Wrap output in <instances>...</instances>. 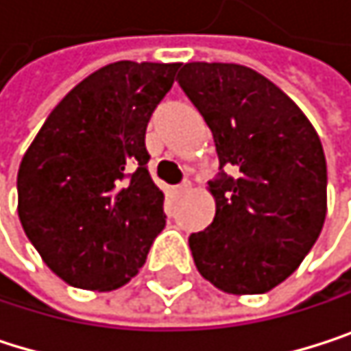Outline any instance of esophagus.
I'll return each instance as SVG.
<instances>
[{"label":"esophagus","instance_id":"1","mask_svg":"<svg viewBox=\"0 0 351 351\" xmlns=\"http://www.w3.org/2000/svg\"><path fill=\"white\" fill-rule=\"evenodd\" d=\"M189 191H191V181H183L181 185L174 187V193H177V195H185Z\"/></svg>","mask_w":351,"mask_h":351}]
</instances>
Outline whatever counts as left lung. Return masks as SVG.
<instances>
[{"mask_svg":"<svg viewBox=\"0 0 351 351\" xmlns=\"http://www.w3.org/2000/svg\"><path fill=\"white\" fill-rule=\"evenodd\" d=\"M177 82L212 129L220 160L210 181L214 222L189 237L195 265L228 294H263L298 269L321 234V139L296 102L251 67L195 61Z\"/></svg>","mask_w":351,"mask_h":351,"instance_id":"obj_1","label":"left lung"}]
</instances>
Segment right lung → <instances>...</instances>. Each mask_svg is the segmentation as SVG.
Listing matches in <instances>:
<instances>
[{
  "mask_svg": "<svg viewBox=\"0 0 351 351\" xmlns=\"http://www.w3.org/2000/svg\"><path fill=\"white\" fill-rule=\"evenodd\" d=\"M181 63L117 61L82 80L47 117L18 170V216L53 274L114 290L145 263L166 224L145 127Z\"/></svg>",
  "mask_w": 351,
  "mask_h": 351,
  "instance_id": "1",
  "label": "right lung"
}]
</instances>
